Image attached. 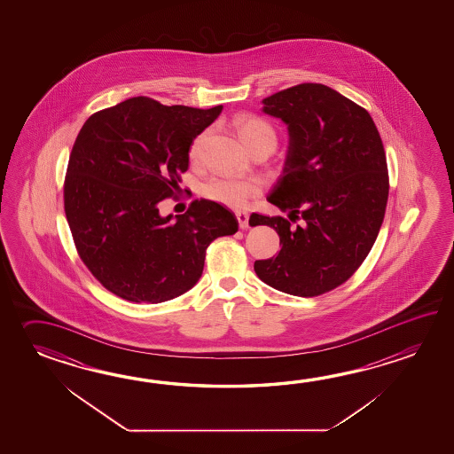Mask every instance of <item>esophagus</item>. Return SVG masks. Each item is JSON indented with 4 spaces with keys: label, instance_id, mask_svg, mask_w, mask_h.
<instances>
[{
    "label": "esophagus",
    "instance_id": "esophagus-1",
    "mask_svg": "<svg viewBox=\"0 0 454 454\" xmlns=\"http://www.w3.org/2000/svg\"><path fill=\"white\" fill-rule=\"evenodd\" d=\"M237 215V221H239V225H240V229H248V221H250V215L247 213H243V211H239V213L235 214Z\"/></svg>",
    "mask_w": 454,
    "mask_h": 454
}]
</instances>
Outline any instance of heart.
<instances>
[{
	"instance_id": "heart-1",
	"label": "heart",
	"mask_w": 454,
	"mask_h": 454,
	"mask_svg": "<svg viewBox=\"0 0 454 454\" xmlns=\"http://www.w3.org/2000/svg\"><path fill=\"white\" fill-rule=\"evenodd\" d=\"M237 131L245 145L251 149L253 145L262 141H272L276 145V133L266 121L253 116H243L237 120ZM203 136H200L193 145L190 155L198 159L201 151ZM262 184L258 178H237V176H214L203 184V194L215 203L223 204L231 209H243L251 200L260 196Z\"/></svg>"
}]
</instances>
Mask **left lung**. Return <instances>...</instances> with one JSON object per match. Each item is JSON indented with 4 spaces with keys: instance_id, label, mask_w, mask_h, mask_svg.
<instances>
[{
    "instance_id": "left-lung-1",
    "label": "left lung",
    "mask_w": 454,
    "mask_h": 454,
    "mask_svg": "<svg viewBox=\"0 0 454 454\" xmlns=\"http://www.w3.org/2000/svg\"><path fill=\"white\" fill-rule=\"evenodd\" d=\"M262 114L279 118L289 135L268 201L304 225L253 214L251 225H270L282 243L278 256L254 262V272L290 295H321L346 282L377 240L389 192L383 143L365 108L323 84L266 97Z\"/></svg>"
}]
</instances>
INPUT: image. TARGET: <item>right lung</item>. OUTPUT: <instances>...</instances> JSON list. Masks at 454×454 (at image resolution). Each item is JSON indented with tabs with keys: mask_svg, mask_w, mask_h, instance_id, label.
<instances>
[{
	"mask_svg": "<svg viewBox=\"0 0 454 454\" xmlns=\"http://www.w3.org/2000/svg\"><path fill=\"white\" fill-rule=\"evenodd\" d=\"M223 106H162L133 97L87 118L69 155L65 213L81 260L106 289L136 303H160L194 287L206 248L239 231L209 200L162 215L188 170L194 137Z\"/></svg>",
	"mask_w": 454,
	"mask_h": 454,
	"instance_id": "obj_1",
	"label": "right lung"
}]
</instances>
